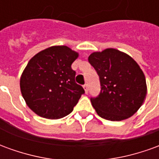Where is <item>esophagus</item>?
Segmentation results:
<instances>
[{"label": "esophagus", "mask_w": 159, "mask_h": 159, "mask_svg": "<svg viewBox=\"0 0 159 159\" xmlns=\"http://www.w3.org/2000/svg\"><path fill=\"white\" fill-rule=\"evenodd\" d=\"M83 89L85 90V93H88L89 92V87H88V84H84L83 85Z\"/></svg>", "instance_id": "1"}]
</instances>
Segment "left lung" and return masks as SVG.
<instances>
[{"label":"left lung","mask_w":159,"mask_h":159,"mask_svg":"<svg viewBox=\"0 0 159 159\" xmlns=\"http://www.w3.org/2000/svg\"><path fill=\"white\" fill-rule=\"evenodd\" d=\"M89 62L100 77V93L90 99L97 114L110 121L133 116L147 94L146 78L138 64L114 48L93 52Z\"/></svg>","instance_id":"8db88e82"}]
</instances>
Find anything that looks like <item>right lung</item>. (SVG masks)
<instances>
[{"label":"right lung","instance_id":"1","mask_svg":"<svg viewBox=\"0 0 159 159\" xmlns=\"http://www.w3.org/2000/svg\"><path fill=\"white\" fill-rule=\"evenodd\" d=\"M78 53L66 46L42 50L28 63L20 78V89L27 106L38 116L59 119L73 111L83 88L75 82L71 69Z\"/></svg>","mask_w":159,"mask_h":159}]
</instances>
